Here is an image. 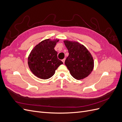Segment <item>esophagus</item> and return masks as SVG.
Returning <instances> with one entry per match:
<instances>
[{"mask_svg": "<svg viewBox=\"0 0 122 122\" xmlns=\"http://www.w3.org/2000/svg\"><path fill=\"white\" fill-rule=\"evenodd\" d=\"M62 61L63 62V63L64 64L65 63V58H64V59H63V60H62Z\"/></svg>", "mask_w": 122, "mask_h": 122, "instance_id": "obj_1", "label": "esophagus"}]
</instances>
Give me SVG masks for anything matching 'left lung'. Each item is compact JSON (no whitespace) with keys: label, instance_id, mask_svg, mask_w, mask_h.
<instances>
[{"label":"left lung","instance_id":"1","mask_svg":"<svg viewBox=\"0 0 122 122\" xmlns=\"http://www.w3.org/2000/svg\"><path fill=\"white\" fill-rule=\"evenodd\" d=\"M64 42L69 53L65 64L70 74L77 80L85 78L94 69L93 56L86 48L78 42L69 40Z\"/></svg>","mask_w":122,"mask_h":122}]
</instances>
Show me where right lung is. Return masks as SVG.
<instances>
[{
  "label": "right lung",
  "instance_id": "right-lung-1",
  "mask_svg": "<svg viewBox=\"0 0 122 122\" xmlns=\"http://www.w3.org/2000/svg\"><path fill=\"white\" fill-rule=\"evenodd\" d=\"M59 39H46L37 44L28 57V65L31 72L37 77L47 79L52 77L57 68L63 64L57 58L54 47Z\"/></svg>",
  "mask_w": 122,
  "mask_h": 122
}]
</instances>
